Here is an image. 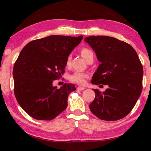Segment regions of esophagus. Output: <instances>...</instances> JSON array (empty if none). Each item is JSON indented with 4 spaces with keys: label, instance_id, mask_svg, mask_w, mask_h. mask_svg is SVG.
I'll list each match as a JSON object with an SVG mask.
<instances>
[{
    "label": "esophagus",
    "instance_id": "esophagus-1",
    "mask_svg": "<svg viewBox=\"0 0 151 151\" xmlns=\"http://www.w3.org/2000/svg\"><path fill=\"white\" fill-rule=\"evenodd\" d=\"M77 89H78V90H80V91H83V90H85V87H84V86H78Z\"/></svg>",
    "mask_w": 151,
    "mask_h": 151
}]
</instances>
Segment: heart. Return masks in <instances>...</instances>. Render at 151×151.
I'll list each match as a JSON object with an SVG mask.
<instances>
[{
	"label": "heart",
	"instance_id": "b5f03b06",
	"mask_svg": "<svg viewBox=\"0 0 151 151\" xmlns=\"http://www.w3.org/2000/svg\"><path fill=\"white\" fill-rule=\"evenodd\" d=\"M81 54L82 55L85 60L88 62V61L90 60L91 59H93L94 58V54L93 51L89 49V48H83L81 51ZM71 61V57L70 56H68L67 58H66V66H68L70 64ZM87 77V75L84 73L81 72H75L73 74H72L70 76V81L73 83H75L76 84H78V85H83V84L85 83V78Z\"/></svg>",
	"mask_w": 151,
	"mask_h": 151
}]
</instances>
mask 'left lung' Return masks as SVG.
I'll return each instance as SVG.
<instances>
[{
  "label": "left lung",
  "mask_w": 151,
  "mask_h": 151,
  "mask_svg": "<svg viewBox=\"0 0 151 151\" xmlns=\"http://www.w3.org/2000/svg\"><path fill=\"white\" fill-rule=\"evenodd\" d=\"M85 41L101 65L92 77L93 85H105L103 93L93 89L95 98L89 108L104 121H117L133 109L141 94L143 68L136 51L128 43L107 36H91Z\"/></svg>",
  "instance_id": "8db88e82"
}]
</instances>
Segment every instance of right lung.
I'll use <instances>...</instances> for the list:
<instances>
[{"label":"right lung","mask_w":151,"mask_h":151,"mask_svg":"<svg viewBox=\"0 0 151 151\" xmlns=\"http://www.w3.org/2000/svg\"><path fill=\"white\" fill-rule=\"evenodd\" d=\"M83 37L50 35L30 42L22 48L13 68L14 95L32 118L50 121L67 107L73 84L57 88L53 81L63 75L68 56Z\"/></svg>","instance_id":"obj_1"}]
</instances>
